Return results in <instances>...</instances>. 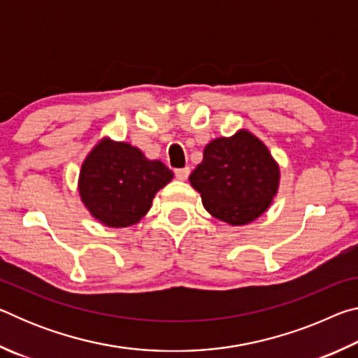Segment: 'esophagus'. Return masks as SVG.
Here are the masks:
<instances>
[{"label": "esophagus", "mask_w": 358, "mask_h": 358, "mask_svg": "<svg viewBox=\"0 0 358 358\" xmlns=\"http://www.w3.org/2000/svg\"><path fill=\"white\" fill-rule=\"evenodd\" d=\"M189 172H191L189 167L177 169V171H175V177H177V178L181 180V181H185L187 177H189Z\"/></svg>", "instance_id": "obj_1"}]
</instances>
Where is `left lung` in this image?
Listing matches in <instances>:
<instances>
[{
  "instance_id": "left-lung-1",
  "label": "left lung",
  "mask_w": 358,
  "mask_h": 358,
  "mask_svg": "<svg viewBox=\"0 0 358 358\" xmlns=\"http://www.w3.org/2000/svg\"><path fill=\"white\" fill-rule=\"evenodd\" d=\"M189 181L211 216L243 226L270 207L280 186V167L262 141L240 129L205 147Z\"/></svg>"
}]
</instances>
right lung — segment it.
<instances>
[{
	"label": "right lung",
	"mask_w": 358,
	"mask_h": 358,
	"mask_svg": "<svg viewBox=\"0 0 358 358\" xmlns=\"http://www.w3.org/2000/svg\"><path fill=\"white\" fill-rule=\"evenodd\" d=\"M173 178L161 161H150L126 142L102 138L83 161L78 192L93 217L108 227H128L151 208L156 192Z\"/></svg>",
	"instance_id": "right-lung-1"
}]
</instances>
